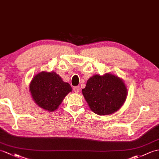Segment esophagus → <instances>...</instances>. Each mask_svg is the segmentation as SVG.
Segmentation results:
<instances>
[{"label":"esophagus","mask_w":159,"mask_h":159,"mask_svg":"<svg viewBox=\"0 0 159 159\" xmlns=\"http://www.w3.org/2000/svg\"><path fill=\"white\" fill-rule=\"evenodd\" d=\"M73 90H74V91L75 92V93H79V90H80V88H79V87H75L73 89Z\"/></svg>","instance_id":"obj_1"}]
</instances>
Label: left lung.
<instances>
[{
  "label": "left lung",
  "mask_w": 159,
  "mask_h": 159,
  "mask_svg": "<svg viewBox=\"0 0 159 159\" xmlns=\"http://www.w3.org/2000/svg\"><path fill=\"white\" fill-rule=\"evenodd\" d=\"M82 92L91 110L99 115L117 111L124 104L127 95L123 80L111 74L91 77Z\"/></svg>",
  "instance_id": "obj_1"
}]
</instances>
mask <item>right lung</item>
<instances>
[{
  "label": "right lung",
  "instance_id": "obj_1",
  "mask_svg": "<svg viewBox=\"0 0 159 159\" xmlns=\"http://www.w3.org/2000/svg\"><path fill=\"white\" fill-rule=\"evenodd\" d=\"M30 91L35 103L40 108L53 112L61 104L72 87L54 72H42L32 79Z\"/></svg>",
  "mask_w": 159,
  "mask_h": 159
}]
</instances>
